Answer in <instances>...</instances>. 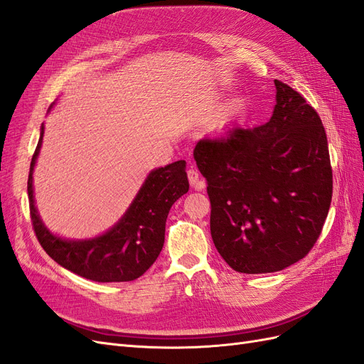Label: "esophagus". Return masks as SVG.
Segmentation results:
<instances>
[{"instance_id": "34e87169", "label": "esophagus", "mask_w": 364, "mask_h": 364, "mask_svg": "<svg viewBox=\"0 0 364 364\" xmlns=\"http://www.w3.org/2000/svg\"><path fill=\"white\" fill-rule=\"evenodd\" d=\"M186 176H188V181L196 190H203L205 188V182L202 181L200 173L196 167H190L188 171H186Z\"/></svg>"}]
</instances>
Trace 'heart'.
Instances as JSON below:
<instances>
[{
  "instance_id": "b5f03b06",
  "label": "heart",
  "mask_w": 364,
  "mask_h": 364,
  "mask_svg": "<svg viewBox=\"0 0 364 364\" xmlns=\"http://www.w3.org/2000/svg\"><path fill=\"white\" fill-rule=\"evenodd\" d=\"M234 107H235V109H241V107H243V102H237V103L234 105ZM206 112H211V107H208Z\"/></svg>"
}]
</instances>
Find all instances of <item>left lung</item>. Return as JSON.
I'll return each instance as SVG.
<instances>
[{
	"instance_id": "8db88e82",
	"label": "left lung",
	"mask_w": 364,
	"mask_h": 364,
	"mask_svg": "<svg viewBox=\"0 0 364 364\" xmlns=\"http://www.w3.org/2000/svg\"><path fill=\"white\" fill-rule=\"evenodd\" d=\"M266 124L203 138L194 159L211 202V235L240 273L279 272L306 257L333 197L325 127L291 86L274 80Z\"/></svg>"
}]
</instances>
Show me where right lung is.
<instances>
[{"instance_id":"obj_1","label":"right lung","mask_w":364,"mask_h":364,"mask_svg":"<svg viewBox=\"0 0 364 364\" xmlns=\"http://www.w3.org/2000/svg\"><path fill=\"white\" fill-rule=\"evenodd\" d=\"M42 136L43 126L31 158L27 191L31 225L43 250L62 267L97 282H126L144 274L162 250L170 208L188 193L185 161L153 170L126 214L106 234L92 240L71 241L53 235L43 226L33 199V168Z\"/></svg>"}]
</instances>
